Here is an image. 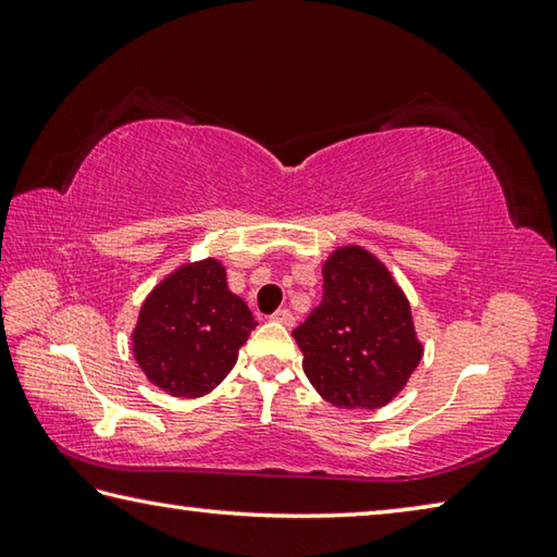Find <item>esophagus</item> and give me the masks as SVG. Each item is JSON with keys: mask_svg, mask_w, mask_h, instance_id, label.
Masks as SVG:
<instances>
[{"mask_svg": "<svg viewBox=\"0 0 557 557\" xmlns=\"http://www.w3.org/2000/svg\"><path fill=\"white\" fill-rule=\"evenodd\" d=\"M272 322H277L282 326H292L295 324V317H292L289 309H277V312L272 314Z\"/></svg>", "mask_w": 557, "mask_h": 557, "instance_id": "obj_1", "label": "esophagus"}]
</instances>
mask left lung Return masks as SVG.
I'll list each match as a JSON object with an SVG mask.
<instances>
[{"instance_id": "obj_1", "label": "left lung", "mask_w": 557, "mask_h": 557, "mask_svg": "<svg viewBox=\"0 0 557 557\" xmlns=\"http://www.w3.org/2000/svg\"><path fill=\"white\" fill-rule=\"evenodd\" d=\"M322 275V301L292 332L305 356L301 369L336 408H381L408 383L422 356L408 299L361 248L336 250Z\"/></svg>"}]
</instances>
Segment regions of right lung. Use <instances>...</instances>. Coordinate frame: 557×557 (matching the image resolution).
<instances>
[{"instance_id":"add662e5","label":"right lung","mask_w":557,"mask_h":557,"mask_svg":"<svg viewBox=\"0 0 557 557\" xmlns=\"http://www.w3.org/2000/svg\"><path fill=\"white\" fill-rule=\"evenodd\" d=\"M256 326L248 305L225 285L221 262L206 260L154 287L132 342L149 381L178 398H199L225 379Z\"/></svg>"}]
</instances>
